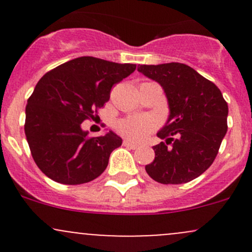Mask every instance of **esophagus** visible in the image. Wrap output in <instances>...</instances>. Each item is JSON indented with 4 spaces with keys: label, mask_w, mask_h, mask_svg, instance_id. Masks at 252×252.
Listing matches in <instances>:
<instances>
[{
    "label": "esophagus",
    "mask_w": 252,
    "mask_h": 252,
    "mask_svg": "<svg viewBox=\"0 0 252 252\" xmlns=\"http://www.w3.org/2000/svg\"><path fill=\"white\" fill-rule=\"evenodd\" d=\"M123 145L126 147H128V149H131V150H136V149H138V145L133 144V142H130L129 140H124L123 141Z\"/></svg>",
    "instance_id": "34e87169"
}]
</instances>
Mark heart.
I'll return each instance as SVG.
<instances>
[{
  "mask_svg": "<svg viewBox=\"0 0 252 252\" xmlns=\"http://www.w3.org/2000/svg\"><path fill=\"white\" fill-rule=\"evenodd\" d=\"M158 126V121L152 116H131L121 119L117 123V131L133 141H141L147 134Z\"/></svg>",
  "mask_w": 252,
  "mask_h": 252,
  "instance_id": "1",
  "label": "heart"
}]
</instances>
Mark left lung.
I'll use <instances>...</instances> for the list:
<instances>
[{"label":"left lung","mask_w":252,"mask_h":252,"mask_svg":"<svg viewBox=\"0 0 252 252\" xmlns=\"http://www.w3.org/2000/svg\"><path fill=\"white\" fill-rule=\"evenodd\" d=\"M161 84L168 98L169 118L157 136L155 159L147 174L161 184H184L201 175L215 161L227 133L228 103L220 89L183 63L138 65Z\"/></svg>","instance_id":"left-lung-1"}]
</instances>
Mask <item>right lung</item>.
<instances>
[{"label": "right lung", "mask_w": 252, "mask_h": 252, "mask_svg": "<svg viewBox=\"0 0 252 252\" xmlns=\"http://www.w3.org/2000/svg\"><path fill=\"white\" fill-rule=\"evenodd\" d=\"M136 64L79 57L39 80L25 108L24 130L40 171L61 184L77 185L103 173L111 152L122 145L114 133L93 138L81 129L110 100L116 84Z\"/></svg>", "instance_id": "1"}]
</instances>
